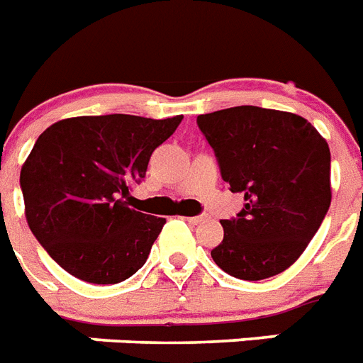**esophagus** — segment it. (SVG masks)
<instances>
[{"instance_id": "esophagus-1", "label": "esophagus", "mask_w": 363, "mask_h": 363, "mask_svg": "<svg viewBox=\"0 0 363 363\" xmlns=\"http://www.w3.org/2000/svg\"><path fill=\"white\" fill-rule=\"evenodd\" d=\"M187 220L191 224H200L202 220H206V215H199V217H187Z\"/></svg>"}]
</instances>
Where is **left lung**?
<instances>
[{"label": "left lung", "mask_w": 363, "mask_h": 363, "mask_svg": "<svg viewBox=\"0 0 363 363\" xmlns=\"http://www.w3.org/2000/svg\"><path fill=\"white\" fill-rule=\"evenodd\" d=\"M232 193L238 217L220 220L218 267L241 280L280 274L301 257L330 208V150L319 131L286 111L239 106L196 118Z\"/></svg>", "instance_id": "1"}]
</instances>
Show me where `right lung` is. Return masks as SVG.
Returning a JSON list of instances; mask_svg holds the SVG:
<instances>
[{"label":"right lung","mask_w":363,"mask_h":363,"mask_svg":"<svg viewBox=\"0 0 363 363\" xmlns=\"http://www.w3.org/2000/svg\"><path fill=\"white\" fill-rule=\"evenodd\" d=\"M182 118L74 116L38 137L20 172L26 218L72 277L118 284L145 265L167 220L135 211L124 199Z\"/></svg>","instance_id":"1"}]
</instances>
